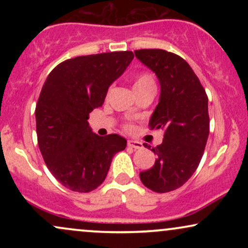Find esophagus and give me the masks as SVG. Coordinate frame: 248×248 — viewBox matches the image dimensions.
Wrapping results in <instances>:
<instances>
[{
  "instance_id": "34e87169",
  "label": "esophagus",
  "mask_w": 248,
  "mask_h": 248,
  "mask_svg": "<svg viewBox=\"0 0 248 248\" xmlns=\"http://www.w3.org/2000/svg\"><path fill=\"white\" fill-rule=\"evenodd\" d=\"M128 147L133 148V149H141L142 148V143L138 141H128Z\"/></svg>"
}]
</instances>
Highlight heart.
<instances>
[{
  "mask_svg": "<svg viewBox=\"0 0 248 248\" xmlns=\"http://www.w3.org/2000/svg\"><path fill=\"white\" fill-rule=\"evenodd\" d=\"M155 78H154V76L149 72L139 73V75L135 77V79H134V90H135V88L143 87H155ZM124 128H126V129H130L132 126H130V124H126Z\"/></svg>",
  "mask_w": 248,
  "mask_h": 248,
  "instance_id": "b5f03b06",
  "label": "heart"
}]
</instances>
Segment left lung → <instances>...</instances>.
<instances>
[{
  "instance_id": "left-lung-1",
  "label": "left lung",
  "mask_w": 248,
  "mask_h": 248,
  "mask_svg": "<svg viewBox=\"0 0 248 248\" xmlns=\"http://www.w3.org/2000/svg\"><path fill=\"white\" fill-rule=\"evenodd\" d=\"M134 52L160 81V102L149 126L164 132L163 142L152 149L157 156L155 164L140 172V178L153 191L169 192L191 177L203 157L210 133L207 95L182 57L161 49Z\"/></svg>"
}]
</instances>
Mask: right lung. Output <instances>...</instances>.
<instances>
[{"label": "right lung", "mask_w": 248, "mask_h": 248, "mask_svg": "<svg viewBox=\"0 0 248 248\" xmlns=\"http://www.w3.org/2000/svg\"><path fill=\"white\" fill-rule=\"evenodd\" d=\"M133 58L132 51H115L67 59L43 85L35 110L39 150L51 173L72 191L96 189L113 156L127 146L118 134L96 135L87 120Z\"/></svg>", "instance_id": "add662e5"}]
</instances>
